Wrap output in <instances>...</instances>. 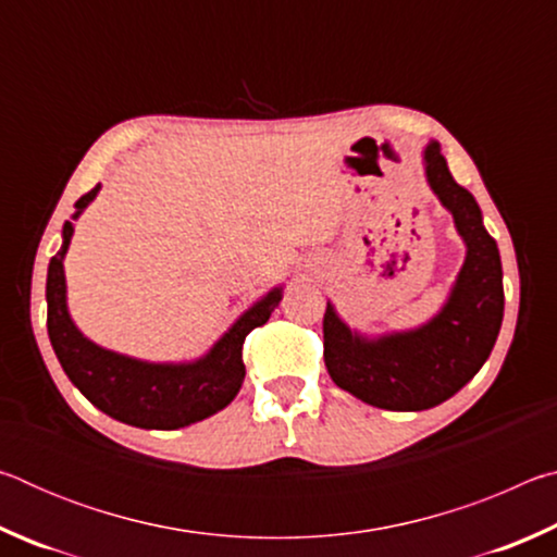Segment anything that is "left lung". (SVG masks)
<instances>
[{
    "label": "left lung",
    "instance_id": "1",
    "mask_svg": "<svg viewBox=\"0 0 557 557\" xmlns=\"http://www.w3.org/2000/svg\"><path fill=\"white\" fill-rule=\"evenodd\" d=\"M432 194L451 213L467 245L461 270L440 312L425 324L366 336L326 301L324 363L338 388L383 410L418 412L445 403L474 379L504 319V270L482 209L449 174L437 143L422 149Z\"/></svg>",
    "mask_w": 557,
    "mask_h": 557
}]
</instances>
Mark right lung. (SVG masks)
Instances as JSON below:
<instances>
[{"instance_id": "add662e5", "label": "right lung", "mask_w": 557, "mask_h": 557, "mask_svg": "<svg viewBox=\"0 0 557 557\" xmlns=\"http://www.w3.org/2000/svg\"><path fill=\"white\" fill-rule=\"evenodd\" d=\"M100 184L75 201V213L63 223V243L49 262L46 305H49V338L65 375L86 398L110 418L143 430H178L211 418L238 395L245 366L243 342L262 326L282 299V287L245 309L219 342L194 361L154 363L110 351L81 332L69 312L63 260L69 252L78 215L88 209Z\"/></svg>"}]
</instances>
